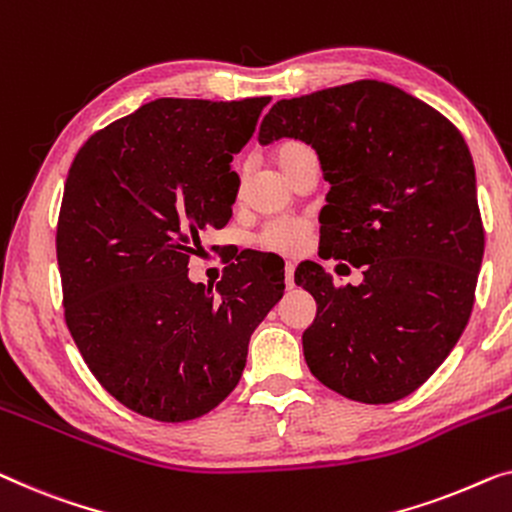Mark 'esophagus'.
Here are the masks:
<instances>
[{"label": "esophagus", "instance_id": "esophagus-1", "mask_svg": "<svg viewBox=\"0 0 512 512\" xmlns=\"http://www.w3.org/2000/svg\"><path fill=\"white\" fill-rule=\"evenodd\" d=\"M293 272H295V265L293 263H286L284 268V281H286V288H293L295 281H293Z\"/></svg>", "mask_w": 512, "mask_h": 512}]
</instances>
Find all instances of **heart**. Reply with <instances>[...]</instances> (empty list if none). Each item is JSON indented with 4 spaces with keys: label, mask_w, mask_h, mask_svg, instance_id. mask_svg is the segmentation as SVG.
Here are the masks:
<instances>
[{
    "label": "heart",
    "mask_w": 512,
    "mask_h": 512,
    "mask_svg": "<svg viewBox=\"0 0 512 512\" xmlns=\"http://www.w3.org/2000/svg\"><path fill=\"white\" fill-rule=\"evenodd\" d=\"M309 152L307 145L298 143V140H286V143L277 145L272 152L274 164L281 168V173L291 177L293 168L298 161ZM244 184V173H240V189ZM256 244L272 254H298V251L307 244V224L302 219H272L265 224L256 235Z\"/></svg>",
    "instance_id": "b5f03b06"
}]
</instances>
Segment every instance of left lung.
<instances>
[{"label": "left lung", "mask_w": 512, "mask_h": 512, "mask_svg": "<svg viewBox=\"0 0 512 512\" xmlns=\"http://www.w3.org/2000/svg\"><path fill=\"white\" fill-rule=\"evenodd\" d=\"M279 138L314 147L330 182L318 254L365 274L335 286L318 263L295 270L316 300L309 372L355 402H397L448 358L476 300L485 231L469 147L439 110L379 80L277 101L258 140Z\"/></svg>", "instance_id": "8db88e82"}]
</instances>
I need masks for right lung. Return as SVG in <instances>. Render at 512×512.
<instances>
[{
	"mask_svg": "<svg viewBox=\"0 0 512 512\" xmlns=\"http://www.w3.org/2000/svg\"><path fill=\"white\" fill-rule=\"evenodd\" d=\"M270 96L157 99L96 131L69 168L57 219L64 318L94 379L159 422L210 413L247 365L284 272L240 254L217 293L187 265L238 196L231 168Z\"/></svg>",
	"mask_w": 512,
	"mask_h": 512,
	"instance_id": "right-lung-1",
	"label": "right lung"
}]
</instances>
